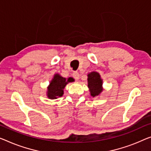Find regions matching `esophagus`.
<instances>
[{"label": "esophagus", "mask_w": 151, "mask_h": 151, "mask_svg": "<svg viewBox=\"0 0 151 151\" xmlns=\"http://www.w3.org/2000/svg\"><path fill=\"white\" fill-rule=\"evenodd\" d=\"M73 76L75 80H78L80 78V75L78 72H74L73 73Z\"/></svg>", "instance_id": "34e87169"}]
</instances>
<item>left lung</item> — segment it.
Here are the masks:
<instances>
[{
    "label": "left lung",
    "mask_w": 151,
    "mask_h": 151,
    "mask_svg": "<svg viewBox=\"0 0 151 151\" xmlns=\"http://www.w3.org/2000/svg\"><path fill=\"white\" fill-rule=\"evenodd\" d=\"M88 87L91 96L93 97L98 96L102 91V80L101 79L99 73L92 72L88 75Z\"/></svg>",
    "instance_id": "obj_1"
}]
</instances>
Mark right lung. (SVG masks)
Here are the masks:
<instances>
[{
    "label": "right lung",
    "instance_id": "1",
    "mask_svg": "<svg viewBox=\"0 0 151 151\" xmlns=\"http://www.w3.org/2000/svg\"><path fill=\"white\" fill-rule=\"evenodd\" d=\"M73 81H74L73 78L70 77L66 79L60 75L56 74L48 87V91H47L48 98L50 99H56L62 96L64 94L63 89H64L67 83Z\"/></svg>",
    "mask_w": 151,
    "mask_h": 151
}]
</instances>
